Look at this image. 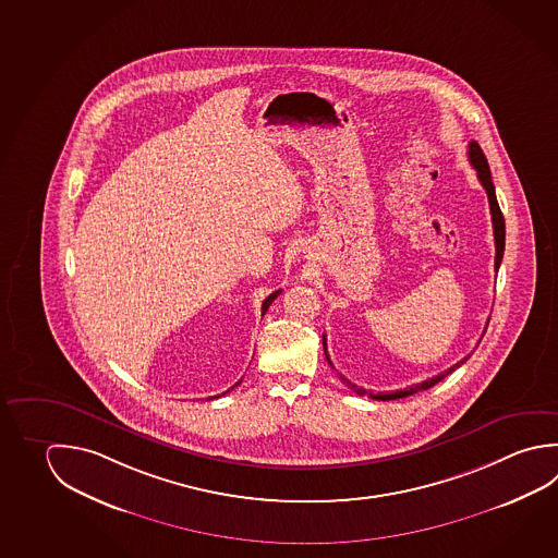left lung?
I'll return each mask as SVG.
<instances>
[{"instance_id":"8db88e82","label":"left lung","mask_w":558,"mask_h":558,"mask_svg":"<svg viewBox=\"0 0 558 558\" xmlns=\"http://www.w3.org/2000/svg\"><path fill=\"white\" fill-rule=\"evenodd\" d=\"M468 159L472 162V167L476 169L477 179H480L482 186L486 189L487 201H489V213H492V223H494V240H496L497 271V269H499V264H501V259H504V250H506V220H504V214H501V210H499V204H497L496 186L492 183V172H489V165H487L486 155H484L482 147H480L476 142H470V145H468ZM487 323H489V320H487ZM484 335H486V332H484ZM323 345H325L326 360H328V364L332 365L330 357H328V352H326V336H323ZM468 357H470V355H468ZM468 357L460 360V362L452 365V367H448V369L442 372V374L435 375V377H430V379H425V381H421V384H416V386L409 387V389H399V391H393V393H377V396H374L372 391H365V389H360V387L354 386V384H352V381H348L345 377H342V381H344L345 386L350 387V389H354L357 396L372 397L375 401H391V399H401V397L413 396L416 391L430 389V387L436 386L438 381H442L446 375L452 374L457 367L464 364Z\"/></svg>"}]
</instances>
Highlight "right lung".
<instances>
[{"label":"right lung","instance_id":"1","mask_svg":"<svg viewBox=\"0 0 558 558\" xmlns=\"http://www.w3.org/2000/svg\"><path fill=\"white\" fill-rule=\"evenodd\" d=\"M279 293H281V289H279V291H275V293L269 294V296H267V299H265L264 304H262V315H265V313H267V308H269V306H271V303H274L275 299H277V294H279ZM240 384H242V379H240V381H238V384H235V386H233V387H238V386H240ZM233 387H230V389H228V391H223L222 396H226V393H230V391H232Z\"/></svg>","mask_w":558,"mask_h":558}]
</instances>
